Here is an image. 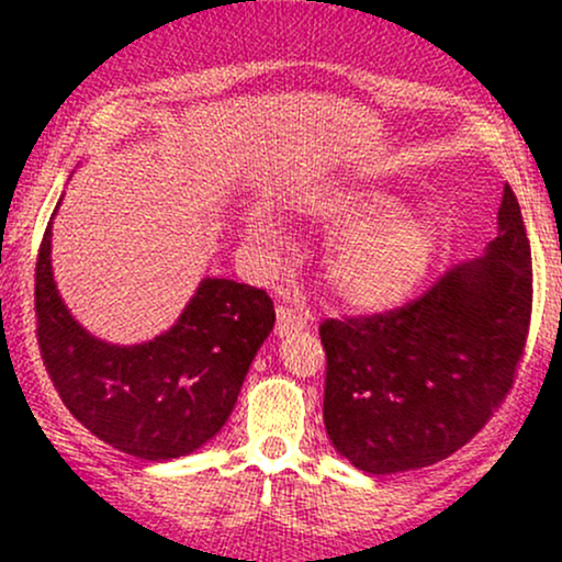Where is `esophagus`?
<instances>
[{"label":"esophagus","mask_w":562,"mask_h":562,"mask_svg":"<svg viewBox=\"0 0 562 562\" xmlns=\"http://www.w3.org/2000/svg\"><path fill=\"white\" fill-rule=\"evenodd\" d=\"M303 327H306V317H303L299 308L285 306V303H282V306H277V327H274V333L280 335V338H282V335L299 333V330H303Z\"/></svg>","instance_id":"obj_1"}]
</instances>
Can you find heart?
I'll return each instance as SVG.
<instances>
[{
	"label": "heart",
	"instance_id": "heart-1",
	"mask_svg": "<svg viewBox=\"0 0 562 562\" xmlns=\"http://www.w3.org/2000/svg\"><path fill=\"white\" fill-rule=\"evenodd\" d=\"M319 224L335 235H353L327 261V277L340 301L357 308H383L404 299L428 272L438 248V227L423 214H402L385 192H351L322 205ZM248 237L274 248V224L263 211L248 214Z\"/></svg>",
	"mask_w": 562,
	"mask_h": 562
}]
</instances>
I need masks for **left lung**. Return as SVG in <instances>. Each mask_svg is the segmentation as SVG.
<instances>
[{"mask_svg": "<svg viewBox=\"0 0 562 562\" xmlns=\"http://www.w3.org/2000/svg\"><path fill=\"white\" fill-rule=\"evenodd\" d=\"M483 259L420 299L370 317L325 319V428L353 468L404 473L465 447L513 389L533 301L531 245L515 192Z\"/></svg>", "mask_w": 562, "mask_h": 562, "instance_id": "left-lung-1", "label": "left lung"}]
</instances>
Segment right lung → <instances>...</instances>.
Wrapping results in <instances>:
<instances>
[{"label": "right lung", "instance_id": "right-lung-1", "mask_svg": "<svg viewBox=\"0 0 562 562\" xmlns=\"http://www.w3.org/2000/svg\"><path fill=\"white\" fill-rule=\"evenodd\" d=\"M49 227L36 259V338L70 415L147 462L177 460L211 441L274 327L267 290L205 277L171 330L137 346L105 344L70 317L57 293Z\"/></svg>", "mask_w": 562, "mask_h": 562}]
</instances>
